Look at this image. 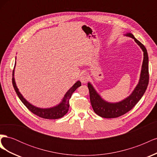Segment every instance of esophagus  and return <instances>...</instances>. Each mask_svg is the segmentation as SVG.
<instances>
[{
  "label": "esophagus",
  "mask_w": 157,
  "mask_h": 157,
  "mask_svg": "<svg viewBox=\"0 0 157 157\" xmlns=\"http://www.w3.org/2000/svg\"><path fill=\"white\" fill-rule=\"evenodd\" d=\"M80 80L82 83H86L88 80V77L86 73H82L80 75Z\"/></svg>",
  "instance_id": "obj_1"
}]
</instances>
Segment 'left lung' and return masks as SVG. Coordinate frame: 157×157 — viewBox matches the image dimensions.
I'll return each instance as SVG.
<instances>
[{
    "mask_svg": "<svg viewBox=\"0 0 157 157\" xmlns=\"http://www.w3.org/2000/svg\"><path fill=\"white\" fill-rule=\"evenodd\" d=\"M134 39L144 52V60L141 70L139 82L129 96L117 103H110L104 100L95 90L91 83H88L90 99L94 112L103 118H111L121 117L128 113L137 103L144 96L149 84V58L147 49L143 44L137 40L132 33L124 35Z\"/></svg>",
    "mask_w": 157,
    "mask_h": 157,
    "instance_id": "obj_1",
    "label": "left lung"
}]
</instances>
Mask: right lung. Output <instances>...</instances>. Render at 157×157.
<instances>
[{
	"label": "right lung",
	"instance_id": "add662e5",
	"mask_svg": "<svg viewBox=\"0 0 157 157\" xmlns=\"http://www.w3.org/2000/svg\"><path fill=\"white\" fill-rule=\"evenodd\" d=\"M12 76L13 86L17 95V96L20 99V100L22 101V103L24 104L26 107L33 114H35V115L41 118H46V119H58V118L63 117L69 111V99H71V96H72V94L75 91L76 89H77L79 86H81V82H80L79 80H78V81L76 82L67 92H66L62 101H61V102L59 104H58V105L51 108L42 109L33 105L32 104H31L29 102H28L26 99L23 98L21 93L19 92V90L16 86L15 78H14V70H13Z\"/></svg>",
	"mask_w": 157,
	"mask_h": 157
}]
</instances>
